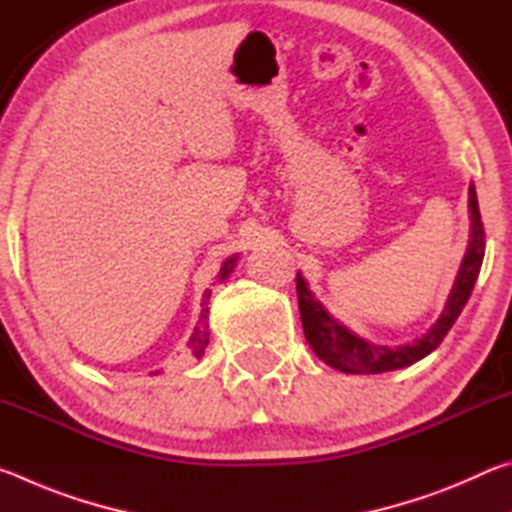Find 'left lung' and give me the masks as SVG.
Listing matches in <instances>:
<instances>
[{
  "label": "left lung",
  "mask_w": 512,
  "mask_h": 512,
  "mask_svg": "<svg viewBox=\"0 0 512 512\" xmlns=\"http://www.w3.org/2000/svg\"><path fill=\"white\" fill-rule=\"evenodd\" d=\"M470 239H467V248L463 255L461 268H458L454 287L449 291L443 314L438 316L436 323L431 325L427 334L413 343L397 345V348H388V345H377L372 341L361 339L352 329L339 323L329 311L323 307V302L316 300L311 293L309 284L302 273L296 275V291H298V307L302 318V329H305V339L309 348L316 352L320 361L332 366L348 375H377V372L400 370L411 366V363L427 357L445 339L449 329H452L454 320L461 314L465 302L470 300V293L474 289L476 277H479L483 255H485V237H483V223L479 214V201H476V189L470 185Z\"/></svg>",
  "instance_id": "obj_1"
}]
</instances>
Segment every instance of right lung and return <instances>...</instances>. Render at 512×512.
Segmentation results:
<instances>
[{"mask_svg":"<svg viewBox=\"0 0 512 512\" xmlns=\"http://www.w3.org/2000/svg\"><path fill=\"white\" fill-rule=\"evenodd\" d=\"M237 262H239V255H232V257L225 259L219 275H216V282L228 280L230 273L235 271ZM210 296H212V289H205L203 291V300H201V316H198V323L194 327L192 336H189V339H187V348L185 350H187V354H192V357H196V359L201 357V354L207 348V343H210V307H207V305H210ZM151 375H158V370L151 372Z\"/></svg>","mask_w":512,"mask_h":512,"instance_id":"add662e5","label":"right lung"}]
</instances>
